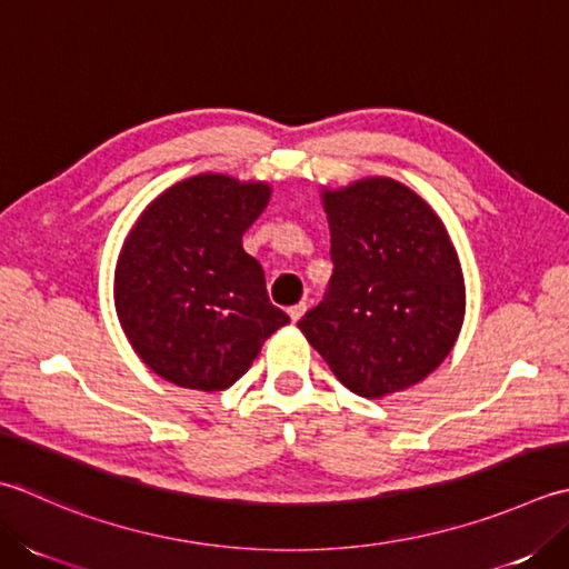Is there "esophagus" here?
Returning <instances> with one entry per match:
<instances>
[{
    "label": "esophagus",
    "instance_id": "34e87169",
    "mask_svg": "<svg viewBox=\"0 0 569 569\" xmlns=\"http://www.w3.org/2000/svg\"><path fill=\"white\" fill-rule=\"evenodd\" d=\"M303 313H306V303H298V306H291V308H288V316H291V320H293V322H298L300 318H303Z\"/></svg>",
    "mask_w": 569,
    "mask_h": 569
}]
</instances>
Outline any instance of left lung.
Returning <instances> with one entry per match:
<instances>
[{
    "instance_id": "obj_1",
    "label": "left lung",
    "mask_w": 569,
    "mask_h": 569,
    "mask_svg": "<svg viewBox=\"0 0 569 569\" xmlns=\"http://www.w3.org/2000/svg\"><path fill=\"white\" fill-rule=\"evenodd\" d=\"M322 207L332 276L298 328L350 392H402L437 370L459 338V256L433 209L389 177L326 189Z\"/></svg>"
}]
</instances>
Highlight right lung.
<instances>
[{"label": "right lung", "mask_w": 569, "mask_h": 569, "mask_svg": "<svg viewBox=\"0 0 569 569\" xmlns=\"http://www.w3.org/2000/svg\"><path fill=\"white\" fill-rule=\"evenodd\" d=\"M269 197L266 182L197 174L164 189L130 229L116 266V310L132 350L162 380L221 392L291 322L241 247Z\"/></svg>", "instance_id": "obj_1"}]
</instances>
